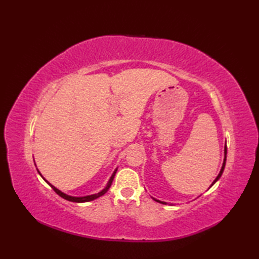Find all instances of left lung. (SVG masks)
<instances>
[{"label":"left lung","instance_id":"8db88e82","mask_svg":"<svg viewBox=\"0 0 259 259\" xmlns=\"http://www.w3.org/2000/svg\"><path fill=\"white\" fill-rule=\"evenodd\" d=\"M226 155H227V147H225V159H224V163H223V167H222V170H221V172H219V175L217 176V178L216 179H214L213 180V183H212V185L214 184V183H216V181L219 179V178H221V176L223 175V171H224V168H225V164H226ZM211 185V186H212ZM156 200V199H155ZM158 202H161V201H159V200H157ZM161 203H166V202H161Z\"/></svg>","mask_w":259,"mask_h":259}]
</instances>
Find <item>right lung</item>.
<instances>
[{
	"label": "right lung",
	"instance_id": "right-lung-1",
	"mask_svg": "<svg viewBox=\"0 0 259 259\" xmlns=\"http://www.w3.org/2000/svg\"><path fill=\"white\" fill-rule=\"evenodd\" d=\"M114 175H115V171L113 172V175H112V177L110 178V180H109V183H108V185H107V187L106 188H104L103 190H101L100 192H98V194H96V195H91V196H85V197H71V196H68V195H65V194H63V192H61L60 191L59 189H57L56 187H53L52 185H50L51 187H52V189L57 192V194L60 196V197H62L63 199H67V200H69V201H73V202H87V201H91V200H95V199H97V198H99V197H101V196H103L104 194H106V192L108 191V189L110 188V186H111V184H112V180H113V177H114Z\"/></svg>",
	"mask_w": 259,
	"mask_h": 259
}]
</instances>
